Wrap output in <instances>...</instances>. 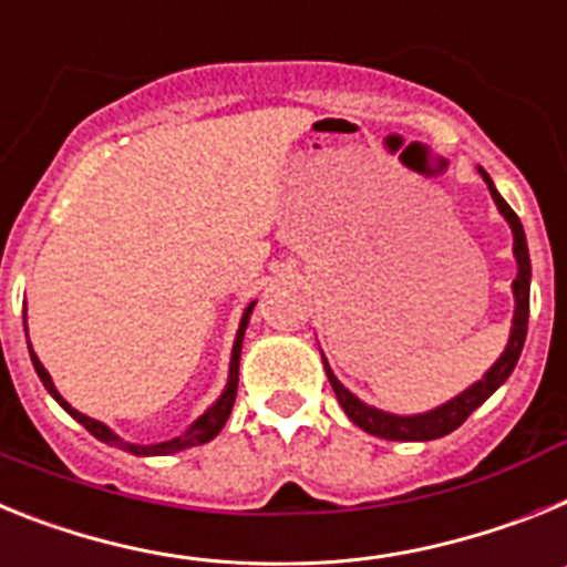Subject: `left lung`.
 Wrapping results in <instances>:
<instances>
[{
    "mask_svg": "<svg viewBox=\"0 0 567 567\" xmlns=\"http://www.w3.org/2000/svg\"><path fill=\"white\" fill-rule=\"evenodd\" d=\"M482 179L488 185L491 196H494L496 208L505 216V223L511 225V234H514V259H516V279H514V319H511V337L505 351L499 353L494 365L482 373V379H476L474 385L465 388L462 393H456L454 400L442 402V405L431 408L425 413H411V416H400V413H388L379 411V408L368 405L359 396H353L348 388L337 379V373L331 371L328 359L322 353V365L324 373H328V382H331L333 393H337L339 405L348 413V420L357 427H362L371 436H379V440H391V442H427V440H440V436H447L451 431L462 425V422L488 400L491 393L505 382V379L514 373L516 362H519L522 344H525V333H528V311H530V256H528V243H525V230H522L519 216L511 210V205L499 196V190L494 188L491 176L480 167Z\"/></svg>",
    "mask_w": 567,
    "mask_h": 567,
    "instance_id": "left-lung-1",
    "label": "left lung"
}]
</instances>
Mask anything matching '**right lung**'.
Masks as SVG:
<instances>
[{"mask_svg":"<svg viewBox=\"0 0 567 567\" xmlns=\"http://www.w3.org/2000/svg\"><path fill=\"white\" fill-rule=\"evenodd\" d=\"M254 305L250 302L248 308H245L243 319H239V331H236V339H234V351H230V368H228V385H225V391L219 393V400L214 402V405L208 408V411L202 413L199 420L190 422V427L185 433H179V436H174V440L167 442H156V445H140V442H127L122 440L120 433H113L111 427L105 425V422L100 420H91V416H85V413H79L76 408L71 405L68 400H62V393L56 391V385H53L51 373L45 371V365L39 362V357L33 353L31 342H28V351H31V362L33 368H37L39 379H42V385H45V391L51 393L53 400L59 402V405L65 408L68 413H71L73 420L79 422V425H85L87 431L96 436L100 442H105V445H113L120 447V451H127V454L134 456H171V454H179V451H185V447H196V445H205V442H210L216 436V433L223 431L225 422H228L230 416V408H234V400H236V385H239V353H243V339H245V328H248L250 322V313H254Z\"/></svg>","mask_w":567,"mask_h":567,"instance_id":"obj_1","label":"right lung"}]
</instances>
